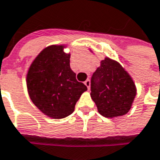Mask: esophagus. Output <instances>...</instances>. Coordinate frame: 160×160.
I'll return each instance as SVG.
<instances>
[{
    "instance_id": "obj_1",
    "label": "esophagus",
    "mask_w": 160,
    "mask_h": 160,
    "mask_svg": "<svg viewBox=\"0 0 160 160\" xmlns=\"http://www.w3.org/2000/svg\"><path fill=\"white\" fill-rule=\"evenodd\" d=\"M84 84L86 85L87 89L89 90V89H90V84H91V83H90V80H86V81L84 82Z\"/></svg>"
}]
</instances>
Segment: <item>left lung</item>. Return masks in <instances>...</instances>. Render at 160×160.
Masks as SVG:
<instances>
[{
	"instance_id": "8db88e82",
	"label": "left lung",
	"mask_w": 160,
	"mask_h": 160,
	"mask_svg": "<svg viewBox=\"0 0 160 160\" xmlns=\"http://www.w3.org/2000/svg\"><path fill=\"white\" fill-rule=\"evenodd\" d=\"M136 95L132 77L114 60L106 58L91 78V97L99 113L107 118L126 114Z\"/></svg>"
}]
</instances>
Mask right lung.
<instances>
[{
  "instance_id": "1",
  "label": "right lung",
  "mask_w": 160,
  "mask_h": 160,
  "mask_svg": "<svg viewBox=\"0 0 160 160\" xmlns=\"http://www.w3.org/2000/svg\"><path fill=\"white\" fill-rule=\"evenodd\" d=\"M63 46H50L39 53L28 69L27 87L33 103L46 115L62 119L70 115L87 90L70 68V55Z\"/></svg>"
}]
</instances>
